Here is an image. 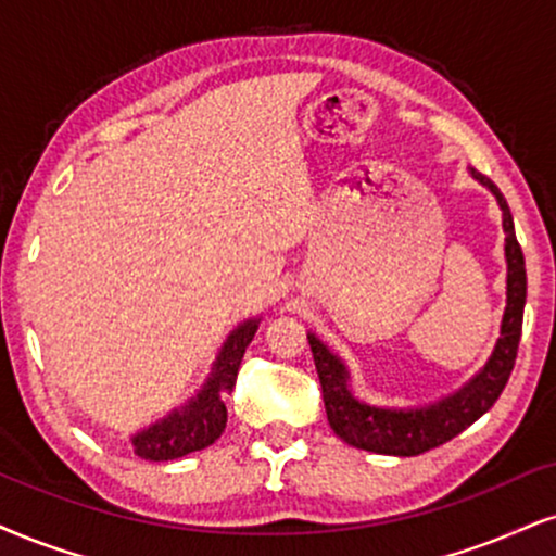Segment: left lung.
I'll list each match as a JSON object with an SVG mask.
<instances>
[{"instance_id": "8db88e82", "label": "left lung", "mask_w": 556, "mask_h": 556, "mask_svg": "<svg viewBox=\"0 0 556 556\" xmlns=\"http://www.w3.org/2000/svg\"><path fill=\"white\" fill-rule=\"evenodd\" d=\"M469 175L495 195L500 211H503L508 278H505V312L495 348H492L488 363L456 392L430 404H420V407H381V404H368L355 396L351 387V368L327 342L309 332L306 338H309L314 366L319 374L327 420H330L334 435H340L348 445L387 456H420L425 451L456 438L471 422H477L497 402L510 379L526 306L523 252H520L516 239L510 208L497 185L471 167Z\"/></svg>"}]
</instances>
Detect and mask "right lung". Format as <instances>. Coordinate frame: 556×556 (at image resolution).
<instances>
[{
    "mask_svg": "<svg viewBox=\"0 0 556 556\" xmlns=\"http://www.w3.org/2000/svg\"><path fill=\"white\" fill-rule=\"evenodd\" d=\"M260 319H247L237 325L224 340L208 379L198 389L195 396L164 415L162 420L149 425L131 435V448L136 456L147 462H175L193 451H203L226 428L224 394H231L237 383L239 363L244 358L247 345L255 338Z\"/></svg>",
    "mask_w": 556,
    "mask_h": 556,
    "instance_id": "add662e5",
    "label": "right lung"
}]
</instances>
